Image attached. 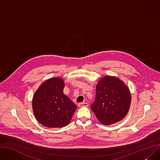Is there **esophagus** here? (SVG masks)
Listing matches in <instances>:
<instances>
[{"instance_id":"1","label":"esophagus","mask_w":160,"mask_h":160,"mask_svg":"<svg viewBox=\"0 0 160 160\" xmlns=\"http://www.w3.org/2000/svg\"><path fill=\"white\" fill-rule=\"evenodd\" d=\"M88 104L87 102H80L78 104V107H83V106L87 107V106H88Z\"/></svg>"}]
</instances>
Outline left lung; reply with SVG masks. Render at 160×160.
Here are the masks:
<instances>
[{
  "label": "left lung",
  "mask_w": 160,
  "mask_h": 160,
  "mask_svg": "<svg viewBox=\"0 0 160 160\" xmlns=\"http://www.w3.org/2000/svg\"><path fill=\"white\" fill-rule=\"evenodd\" d=\"M130 103V92L125 83L116 77L105 76L96 85V99L90 108L102 124L109 125L125 117Z\"/></svg>",
  "instance_id": "1"
}]
</instances>
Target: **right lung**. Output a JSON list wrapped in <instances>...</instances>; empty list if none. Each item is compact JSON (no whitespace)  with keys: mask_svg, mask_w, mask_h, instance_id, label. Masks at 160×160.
Returning <instances> with one entry per match:
<instances>
[{"mask_svg":"<svg viewBox=\"0 0 160 160\" xmlns=\"http://www.w3.org/2000/svg\"><path fill=\"white\" fill-rule=\"evenodd\" d=\"M64 87V80L55 77L43 82L35 92L33 114L43 126L61 128L70 123L77 106L63 94Z\"/></svg>","mask_w":160,"mask_h":160,"instance_id":"add662e5","label":"right lung"}]
</instances>
